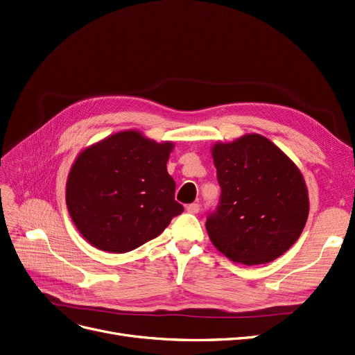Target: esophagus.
Segmentation results:
<instances>
[{"instance_id":"34e87169","label":"esophagus","mask_w":355,"mask_h":355,"mask_svg":"<svg viewBox=\"0 0 355 355\" xmlns=\"http://www.w3.org/2000/svg\"><path fill=\"white\" fill-rule=\"evenodd\" d=\"M186 210H187L189 213H193V214H196V213H198V210H200V205H198V203H191V205H187V206H186Z\"/></svg>"}]
</instances>
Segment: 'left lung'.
<instances>
[{
	"label": "left lung",
	"instance_id": "8db88e82",
	"mask_svg": "<svg viewBox=\"0 0 355 355\" xmlns=\"http://www.w3.org/2000/svg\"><path fill=\"white\" fill-rule=\"evenodd\" d=\"M211 153L220 186L218 207L206 220L213 245L245 266L283 255L300 236L309 214L297 166L261 135L216 144Z\"/></svg>",
	"mask_w": 355,
	"mask_h": 355
}]
</instances>
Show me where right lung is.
<instances>
[{"mask_svg": "<svg viewBox=\"0 0 355 355\" xmlns=\"http://www.w3.org/2000/svg\"><path fill=\"white\" fill-rule=\"evenodd\" d=\"M173 144L135 130L85 149L71 168L67 206L81 235L107 252H129L157 238L184 207L166 171Z\"/></svg>", "mask_w": 355, "mask_h": 355, "instance_id": "right-lung-1", "label": "right lung"}]
</instances>
